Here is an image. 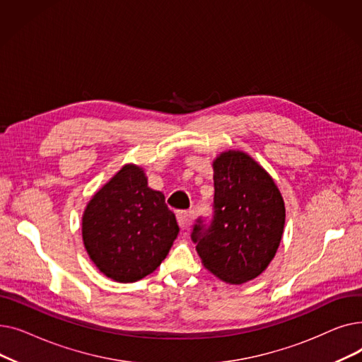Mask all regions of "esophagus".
<instances>
[{
    "mask_svg": "<svg viewBox=\"0 0 362 362\" xmlns=\"http://www.w3.org/2000/svg\"><path fill=\"white\" fill-rule=\"evenodd\" d=\"M176 217H177V223L182 229H186V227L191 224V217H189V214L186 211H179L176 214Z\"/></svg>",
    "mask_w": 362,
    "mask_h": 362,
    "instance_id": "obj_1",
    "label": "esophagus"
}]
</instances>
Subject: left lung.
Segmentation results:
<instances>
[{
    "label": "left lung",
    "instance_id": "obj_1",
    "mask_svg": "<svg viewBox=\"0 0 362 362\" xmlns=\"http://www.w3.org/2000/svg\"><path fill=\"white\" fill-rule=\"evenodd\" d=\"M213 168V218L208 224L198 218L191 238L205 269L226 283L240 284L269 267L286 210L272 176L245 152H221Z\"/></svg>",
    "mask_w": 362,
    "mask_h": 362
}]
</instances>
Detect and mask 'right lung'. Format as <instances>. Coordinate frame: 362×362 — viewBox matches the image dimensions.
I'll use <instances>...</instances> for the list:
<instances>
[{"instance_id": "obj_1", "label": "right lung", "mask_w": 362, "mask_h": 362, "mask_svg": "<svg viewBox=\"0 0 362 362\" xmlns=\"http://www.w3.org/2000/svg\"><path fill=\"white\" fill-rule=\"evenodd\" d=\"M179 233L175 214L144 170L126 164L88 202L82 238L89 258L107 277L132 283L157 270Z\"/></svg>"}]
</instances>
